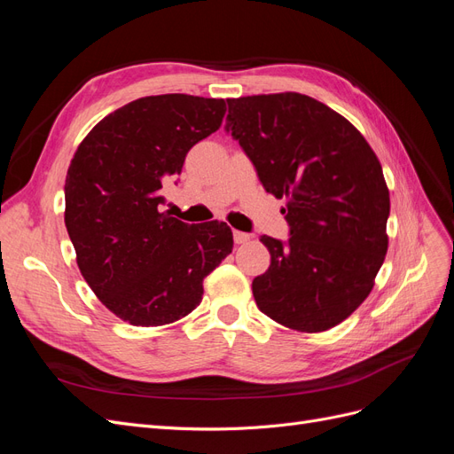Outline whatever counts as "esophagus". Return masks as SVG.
<instances>
[{
    "label": "esophagus",
    "mask_w": 454,
    "mask_h": 454,
    "mask_svg": "<svg viewBox=\"0 0 454 454\" xmlns=\"http://www.w3.org/2000/svg\"><path fill=\"white\" fill-rule=\"evenodd\" d=\"M232 239H235V244H246L250 240V235H248V232L235 231V232H232Z\"/></svg>",
    "instance_id": "esophagus-1"
}]
</instances>
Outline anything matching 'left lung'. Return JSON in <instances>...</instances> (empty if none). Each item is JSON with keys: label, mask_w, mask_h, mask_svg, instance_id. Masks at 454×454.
I'll return each instance as SVG.
<instances>
[{"label": "left lung", "mask_w": 454, "mask_h": 454, "mask_svg": "<svg viewBox=\"0 0 454 454\" xmlns=\"http://www.w3.org/2000/svg\"><path fill=\"white\" fill-rule=\"evenodd\" d=\"M227 130L259 182L286 197L290 239L261 237L270 267L254 278L261 312L318 333L358 309L388 250L390 193L375 151L332 107L299 92L227 100Z\"/></svg>", "instance_id": "obj_1"}]
</instances>
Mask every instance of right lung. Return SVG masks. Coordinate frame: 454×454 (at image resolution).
Instances as JSON below:
<instances>
[{"label":"right lung","mask_w":454,"mask_h":454,"mask_svg":"<svg viewBox=\"0 0 454 454\" xmlns=\"http://www.w3.org/2000/svg\"><path fill=\"white\" fill-rule=\"evenodd\" d=\"M225 100L145 96L104 117L66 176L64 222L90 290L132 325H164L202 301V282L232 252L223 222L187 225L160 212L187 151L222 127Z\"/></svg>","instance_id":"right-lung-1"}]
</instances>
